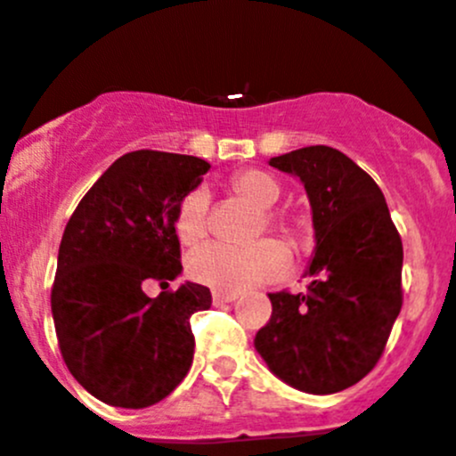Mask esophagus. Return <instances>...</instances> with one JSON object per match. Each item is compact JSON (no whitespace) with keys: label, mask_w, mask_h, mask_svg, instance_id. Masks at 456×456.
Returning <instances> with one entry per match:
<instances>
[{"label":"esophagus","mask_w":456,"mask_h":456,"mask_svg":"<svg viewBox=\"0 0 456 456\" xmlns=\"http://www.w3.org/2000/svg\"><path fill=\"white\" fill-rule=\"evenodd\" d=\"M214 305H224V303H233L238 298V294H227V291H214Z\"/></svg>","instance_id":"obj_1"}]
</instances>
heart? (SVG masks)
<instances>
[{
  "instance_id": "b5f03b06",
  "label": "heart",
  "mask_w": 456,
  "mask_h": 456,
  "mask_svg": "<svg viewBox=\"0 0 456 456\" xmlns=\"http://www.w3.org/2000/svg\"><path fill=\"white\" fill-rule=\"evenodd\" d=\"M236 196L265 211L263 223L272 232L287 238H298L303 220L291 214L267 211L281 200L282 187L272 174L260 169L240 171L232 178ZM207 232V193L202 189L187 193L175 211V236L184 245H193ZM287 267V254L278 242L260 240L251 247H229L220 242H207L191 251L187 260L189 276L218 291H242L263 285L281 276Z\"/></svg>"
}]
</instances>
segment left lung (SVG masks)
I'll return each mask as SVG.
<instances>
[{
	"mask_svg": "<svg viewBox=\"0 0 456 456\" xmlns=\"http://www.w3.org/2000/svg\"><path fill=\"white\" fill-rule=\"evenodd\" d=\"M269 165L303 183L316 247L307 291L269 294L272 318L254 346L287 386L334 395L381 359L403 303V245L379 184L346 153L316 144Z\"/></svg>",
	"mask_w": 456,
	"mask_h": 456,
	"instance_id": "left-lung-1",
	"label": "left lung"
}]
</instances>
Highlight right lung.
Returning <instances> with one entry per match:
<instances>
[{
	"label": "right lung",
	"instance_id": "right-lung-1",
	"mask_svg": "<svg viewBox=\"0 0 456 456\" xmlns=\"http://www.w3.org/2000/svg\"><path fill=\"white\" fill-rule=\"evenodd\" d=\"M209 169L196 156L131 151L100 175L66 223L53 321L69 372L104 403L149 408L191 368L189 321L211 307V291L183 282L149 298L142 287H169L183 273L175 211Z\"/></svg>",
	"mask_w": 456,
	"mask_h": 456
}]
</instances>
